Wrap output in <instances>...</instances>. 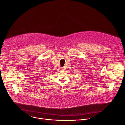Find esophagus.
<instances>
[{
	"label": "esophagus",
	"instance_id": "1",
	"mask_svg": "<svg viewBox=\"0 0 125 125\" xmlns=\"http://www.w3.org/2000/svg\"><path fill=\"white\" fill-rule=\"evenodd\" d=\"M64 68L63 67L62 68V71H64Z\"/></svg>",
	"mask_w": 125,
	"mask_h": 125
}]
</instances>
